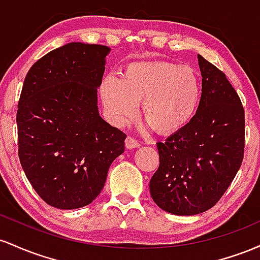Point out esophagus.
<instances>
[{"mask_svg": "<svg viewBox=\"0 0 260 260\" xmlns=\"http://www.w3.org/2000/svg\"><path fill=\"white\" fill-rule=\"evenodd\" d=\"M124 145H126L127 149H134V148H139L140 143L137 139L132 138V137H127L126 140H124Z\"/></svg>", "mask_w": 260, "mask_h": 260, "instance_id": "esophagus-1", "label": "esophagus"}]
</instances>
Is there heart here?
Masks as SVG:
<instances>
[{
	"instance_id": "1",
	"label": "heart",
	"mask_w": 260,
	"mask_h": 260,
	"mask_svg": "<svg viewBox=\"0 0 260 260\" xmlns=\"http://www.w3.org/2000/svg\"><path fill=\"white\" fill-rule=\"evenodd\" d=\"M201 82L189 66L170 62H139L126 68L123 78L106 74L100 96L107 117L123 126L142 101L144 120L160 132H174L187 124L201 101Z\"/></svg>"
}]
</instances>
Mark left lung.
I'll use <instances>...</instances> for the list:
<instances>
[{"label": "left lung", "mask_w": 260, "mask_h": 260, "mask_svg": "<svg viewBox=\"0 0 260 260\" xmlns=\"http://www.w3.org/2000/svg\"><path fill=\"white\" fill-rule=\"evenodd\" d=\"M202 96L190 121L156 143L160 165L149 188L156 205L175 215L213 208L234 181L244 154V110L225 73L198 55Z\"/></svg>", "instance_id": "1"}]
</instances>
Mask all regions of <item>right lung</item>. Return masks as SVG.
Returning <instances> with one entry per match:
<instances>
[{"mask_svg":"<svg viewBox=\"0 0 260 260\" xmlns=\"http://www.w3.org/2000/svg\"><path fill=\"white\" fill-rule=\"evenodd\" d=\"M110 47L70 43L29 70L18 103V155L35 192L78 209L100 194L126 134L100 117L98 88Z\"/></svg>","mask_w":260,"mask_h":260,"instance_id":"1","label":"right lung"}]
</instances>
